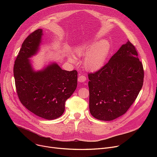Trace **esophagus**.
Segmentation results:
<instances>
[{
  "instance_id": "34e87169",
  "label": "esophagus",
  "mask_w": 157,
  "mask_h": 157,
  "mask_svg": "<svg viewBox=\"0 0 157 157\" xmlns=\"http://www.w3.org/2000/svg\"><path fill=\"white\" fill-rule=\"evenodd\" d=\"M86 78L84 76H83V75H79V76H78V82H82L86 81Z\"/></svg>"
}]
</instances>
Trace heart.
I'll return each mask as SVG.
<instances>
[{
  "label": "heart",
  "instance_id": "b5f03b06",
  "mask_svg": "<svg viewBox=\"0 0 157 157\" xmlns=\"http://www.w3.org/2000/svg\"><path fill=\"white\" fill-rule=\"evenodd\" d=\"M110 52V44L106 41L93 45L81 44L75 49V55L76 56H84V66L89 71H95L100 68L104 64ZM70 61L75 63L76 58L71 56Z\"/></svg>",
  "mask_w": 157,
  "mask_h": 157
}]
</instances>
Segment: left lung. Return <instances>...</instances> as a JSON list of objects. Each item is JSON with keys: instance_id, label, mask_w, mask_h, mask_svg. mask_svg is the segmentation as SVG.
<instances>
[{"instance_id": "left-lung-1", "label": "left lung", "mask_w": 157, "mask_h": 157, "mask_svg": "<svg viewBox=\"0 0 157 157\" xmlns=\"http://www.w3.org/2000/svg\"><path fill=\"white\" fill-rule=\"evenodd\" d=\"M88 78L90 113L97 119L109 121L124 114L136 101L144 71L136 47L128 41Z\"/></svg>"}]
</instances>
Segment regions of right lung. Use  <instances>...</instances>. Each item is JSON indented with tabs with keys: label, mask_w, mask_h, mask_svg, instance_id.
I'll return each mask as SVG.
<instances>
[{
	"label": "right lung",
	"mask_w": 157,
	"mask_h": 157,
	"mask_svg": "<svg viewBox=\"0 0 157 157\" xmlns=\"http://www.w3.org/2000/svg\"><path fill=\"white\" fill-rule=\"evenodd\" d=\"M42 35L38 29L25 38L15 61L13 75L23 105L38 117L53 120L63 114L66 101L76 89L78 72L63 70L56 63L33 70L29 58L38 52Z\"/></svg>",
	"instance_id": "1"
}]
</instances>
